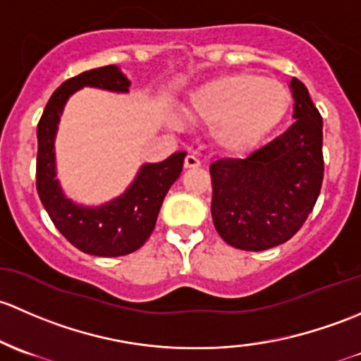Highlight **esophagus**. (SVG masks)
<instances>
[{
	"instance_id": "obj_1",
	"label": "esophagus",
	"mask_w": 361,
	"mask_h": 361,
	"mask_svg": "<svg viewBox=\"0 0 361 361\" xmlns=\"http://www.w3.org/2000/svg\"><path fill=\"white\" fill-rule=\"evenodd\" d=\"M202 165V161H200L198 158H196L195 154H188L184 159V166L185 169H198V166Z\"/></svg>"
}]
</instances>
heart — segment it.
<instances>
[{
    "label": "heart",
    "instance_id": "heart-1",
    "mask_svg": "<svg viewBox=\"0 0 361 361\" xmlns=\"http://www.w3.org/2000/svg\"><path fill=\"white\" fill-rule=\"evenodd\" d=\"M290 106L292 94L283 83L255 73H238L196 88L185 113L191 120L210 123L215 146L245 154L285 120Z\"/></svg>",
    "mask_w": 361,
    "mask_h": 361
}]
</instances>
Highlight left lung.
Segmentation results:
<instances>
[{
    "label": "left lung",
    "mask_w": 361,
    "mask_h": 361,
    "mask_svg": "<svg viewBox=\"0 0 361 361\" xmlns=\"http://www.w3.org/2000/svg\"><path fill=\"white\" fill-rule=\"evenodd\" d=\"M293 123L247 158L210 165L212 219L231 247L261 252L285 243L313 212L323 182V121L292 78Z\"/></svg>",
    "instance_id": "1"
}]
</instances>
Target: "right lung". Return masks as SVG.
Instances as JSON below:
<instances>
[{
  "instance_id": "1",
  "label": "right lung",
  "mask_w": 361,
  "mask_h": 361,
  "mask_svg": "<svg viewBox=\"0 0 361 361\" xmlns=\"http://www.w3.org/2000/svg\"><path fill=\"white\" fill-rule=\"evenodd\" d=\"M83 87L125 94L130 81L116 66H104L69 78L54 92L36 130V189L51 222L69 243L85 254L118 257L135 252L151 236L163 200L179 179L185 153L179 151L165 161L142 165L128 189L109 203L100 207L73 203L55 179V133L68 99Z\"/></svg>"
}]
</instances>
